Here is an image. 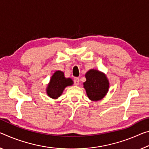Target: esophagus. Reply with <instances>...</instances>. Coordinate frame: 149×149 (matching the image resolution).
I'll return each mask as SVG.
<instances>
[{
    "mask_svg": "<svg viewBox=\"0 0 149 149\" xmlns=\"http://www.w3.org/2000/svg\"><path fill=\"white\" fill-rule=\"evenodd\" d=\"M74 84L75 86H78V85L79 84V79L78 78V77H75V78L74 79Z\"/></svg>",
    "mask_w": 149,
    "mask_h": 149,
    "instance_id": "esophagus-1",
    "label": "esophagus"
}]
</instances>
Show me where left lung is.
<instances>
[{
	"instance_id": "left-lung-1",
	"label": "left lung",
	"mask_w": 149,
	"mask_h": 149,
	"mask_svg": "<svg viewBox=\"0 0 149 149\" xmlns=\"http://www.w3.org/2000/svg\"><path fill=\"white\" fill-rule=\"evenodd\" d=\"M86 78L83 85L88 98L92 101L102 100L109 89L107 75L100 70L91 69L86 74Z\"/></svg>"
}]
</instances>
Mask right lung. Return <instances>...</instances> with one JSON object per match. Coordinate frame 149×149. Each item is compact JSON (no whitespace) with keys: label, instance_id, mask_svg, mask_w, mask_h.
I'll return each instance as SVG.
<instances>
[{"label":"right lung","instance_id":"add662e5","mask_svg":"<svg viewBox=\"0 0 149 149\" xmlns=\"http://www.w3.org/2000/svg\"><path fill=\"white\" fill-rule=\"evenodd\" d=\"M74 81L70 77H65L64 73L60 70L56 71L52 75L47 86L46 91L48 97L56 100L62 95L66 87L71 86Z\"/></svg>","mask_w":149,"mask_h":149}]
</instances>
